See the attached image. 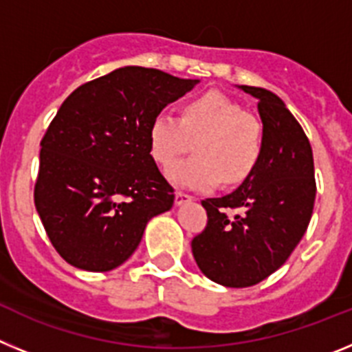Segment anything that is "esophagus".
I'll use <instances>...</instances> for the list:
<instances>
[{
  "mask_svg": "<svg viewBox=\"0 0 352 352\" xmlns=\"http://www.w3.org/2000/svg\"><path fill=\"white\" fill-rule=\"evenodd\" d=\"M194 201V197L188 194H185V192H176V197H174V203H176V206H182V204H186V203H192Z\"/></svg>",
  "mask_w": 352,
  "mask_h": 352,
  "instance_id": "obj_1",
  "label": "esophagus"
}]
</instances>
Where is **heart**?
<instances>
[{"instance_id": "obj_1", "label": "heart", "mask_w": 352, "mask_h": 352, "mask_svg": "<svg viewBox=\"0 0 352 352\" xmlns=\"http://www.w3.org/2000/svg\"><path fill=\"white\" fill-rule=\"evenodd\" d=\"M190 142L196 157L170 166L167 178L183 188L206 192L222 179L227 185L245 182L256 170L263 155V126L254 114L217 91L186 102L182 118L160 113L149 123V155L158 166H169Z\"/></svg>"}]
</instances>
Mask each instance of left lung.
I'll return each mask as SVG.
<instances>
[{
    "mask_svg": "<svg viewBox=\"0 0 352 352\" xmlns=\"http://www.w3.org/2000/svg\"><path fill=\"white\" fill-rule=\"evenodd\" d=\"M257 98L263 155L231 194L204 199L208 223L192 239L199 270L226 287H250L289 259L316 201L309 138L284 102L264 88L238 86Z\"/></svg>",
    "mask_w": 352,
    "mask_h": 352,
    "instance_id": "8db88e82",
    "label": "left lung"
}]
</instances>
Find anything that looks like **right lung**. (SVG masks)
<instances>
[{"label":"right lung","instance_id":"obj_1","mask_svg":"<svg viewBox=\"0 0 352 352\" xmlns=\"http://www.w3.org/2000/svg\"><path fill=\"white\" fill-rule=\"evenodd\" d=\"M197 79L123 67L82 84L43 135L35 206L56 252L86 272H111L169 211L173 186L149 155V123Z\"/></svg>","mask_w":352,"mask_h":352}]
</instances>
